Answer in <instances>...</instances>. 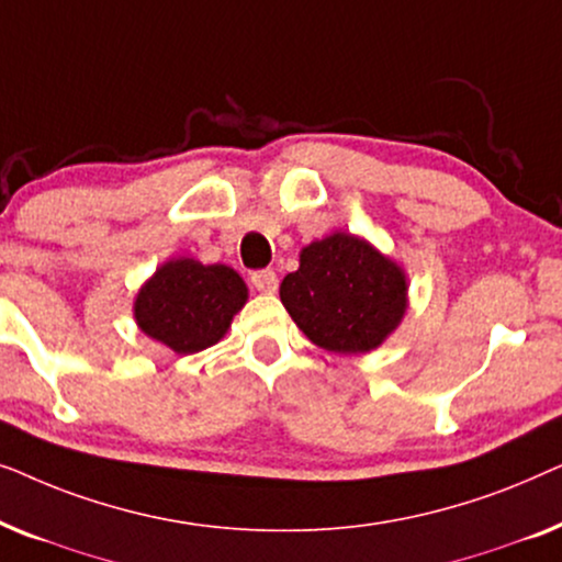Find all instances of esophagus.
Instances as JSON below:
<instances>
[{
    "label": "esophagus",
    "instance_id": "obj_1",
    "mask_svg": "<svg viewBox=\"0 0 562 562\" xmlns=\"http://www.w3.org/2000/svg\"><path fill=\"white\" fill-rule=\"evenodd\" d=\"M250 283L260 291V294H273V291L279 289V276H276L271 268H263V271L250 273Z\"/></svg>",
    "mask_w": 562,
    "mask_h": 562
}]
</instances>
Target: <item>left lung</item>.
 Wrapping results in <instances>:
<instances>
[{
    "label": "left lung",
    "instance_id": "1",
    "mask_svg": "<svg viewBox=\"0 0 562 562\" xmlns=\"http://www.w3.org/2000/svg\"><path fill=\"white\" fill-rule=\"evenodd\" d=\"M281 302L319 348L368 352L402 319L406 281L366 240L335 233L302 250L299 271L281 281Z\"/></svg>",
    "mask_w": 562,
    "mask_h": 562
}]
</instances>
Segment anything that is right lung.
<instances>
[{"label":"right lung","instance_id":"1","mask_svg":"<svg viewBox=\"0 0 562 562\" xmlns=\"http://www.w3.org/2000/svg\"><path fill=\"white\" fill-rule=\"evenodd\" d=\"M245 299L248 289L233 268L168 260L137 294L135 319L153 340L189 356L227 333Z\"/></svg>","mask_w":562,"mask_h":562}]
</instances>
